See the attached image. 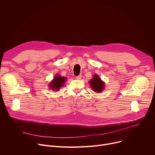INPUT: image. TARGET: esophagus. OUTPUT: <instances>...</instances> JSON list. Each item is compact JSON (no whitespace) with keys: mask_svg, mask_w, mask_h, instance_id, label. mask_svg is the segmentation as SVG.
Masks as SVG:
<instances>
[{"mask_svg":"<svg viewBox=\"0 0 155 155\" xmlns=\"http://www.w3.org/2000/svg\"><path fill=\"white\" fill-rule=\"evenodd\" d=\"M81 78H82V75H79L78 76H77V77H76V78L78 79V80H80Z\"/></svg>","mask_w":155,"mask_h":155,"instance_id":"34e87169","label":"esophagus"}]
</instances>
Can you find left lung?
<instances>
[{
  "instance_id": "left-lung-1",
  "label": "left lung",
  "mask_w": 155,
  "mask_h": 155,
  "mask_svg": "<svg viewBox=\"0 0 155 155\" xmlns=\"http://www.w3.org/2000/svg\"><path fill=\"white\" fill-rule=\"evenodd\" d=\"M89 84H90L92 90L97 93L101 92L105 87L104 82L101 80V78L97 75H95L94 76L92 79L90 80Z\"/></svg>"
}]
</instances>
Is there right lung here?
<instances>
[{
  "instance_id": "add662e5",
  "label": "right lung",
  "mask_w": 155,
  "mask_h": 155,
  "mask_svg": "<svg viewBox=\"0 0 155 155\" xmlns=\"http://www.w3.org/2000/svg\"><path fill=\"white\" fill-rule=\"evenodd\" d=\"M64 82H66V77H61L58 74L54 77L53 80L49 84V87L51 90L59 91L60 88L63 85Z\"/></svg>"
}]
</instances>
